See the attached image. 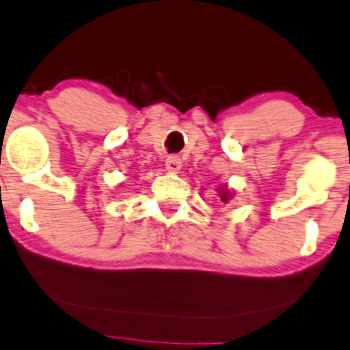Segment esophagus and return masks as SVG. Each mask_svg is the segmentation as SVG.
<instances>
[{
    "label": "esophagus",
    "mask_w": 350,
    "mask_h": 350,
    "mask_svg": "<svg viewBox=\"0 0 350 350\" xmlns=\"http://www.w3.org/2000/svg\"><path fill=\"white\" fill-rule=\"evenodd\" d=\"M165 167L170 172H178L182 168V160H180L178 155H170L165 160Z\"/></svg>",
    "instance_id": "1"
}]
</instances>
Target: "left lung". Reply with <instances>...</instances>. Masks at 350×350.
Segmentation results:
<instances>
[{
    "mask_svg": "<svg viewBox=\"0 0 350 350\" xmlns=\"http://www.w3.org/2000/svg\"><path fill=\"white\" fill-rule=\"evenodd\" d=\"M230 197H232V195H230V191L227 190V187H221V189H220V198H221V202H225V204H227V202L230 200Z\"/></svg>",
    "mask_w": 350,
    "mask_h": 350,
    "instance_id": "obj_1",
    "label": "left lung"
}]
</instances>
